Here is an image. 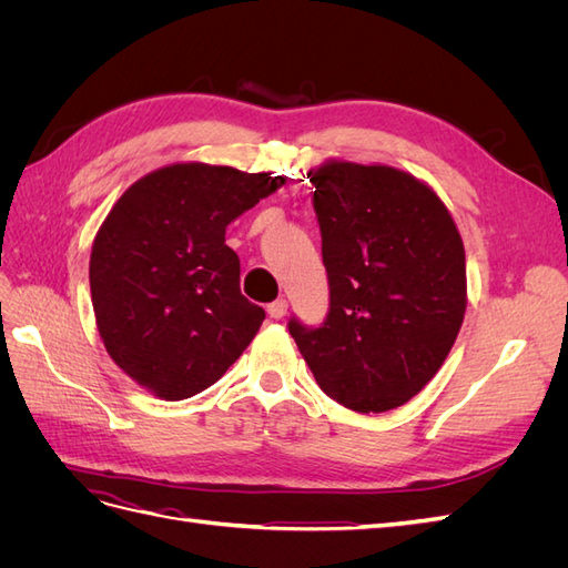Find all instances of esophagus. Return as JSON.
Segmentation results:
<instances>
[{
    "instance_id": "esophagus-1",
    "label": "esophagus",
    "mask_w": 568,
    "mask_h": 568,
    "mask_svg": "<svg viewBox=\"0 0 568 568\" xmlns=\"http://www.w3.org/2000/svg\"><path fill=\"white\" fill-rule=\"evenodd\" d=\"M286 307H288L286 298H277V301H272V303L267 305V315H270L272 320H282V317L286 315Z\"/></svg>"
}]
</instances>
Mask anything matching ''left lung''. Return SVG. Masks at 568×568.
<instances>
[{
	"instance_id": "obj_1",
	"label": "left lung",
	"mask_w": 568,
	"mask_h": 568,
	"mask_svg": "<svg viewBox=\"0 0 568 568\" xmlns=\"http://www.w3.org/2000/svg\"><path fill=\"white\" fill-rule=\"evenodd\" d=\"M329 277L320 326L288 320L320 388L355 412L405 405L434 379L467 311L464 244L445 203L390 165L307 173Z\"/></svg>"
}]
</instances>
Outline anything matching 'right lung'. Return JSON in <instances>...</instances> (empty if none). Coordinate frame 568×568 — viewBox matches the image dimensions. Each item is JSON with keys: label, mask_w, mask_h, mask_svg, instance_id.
Segmentation results:
<instances>
[{"label": "right lung", "mask_w": 568, "mask_h": 568, "mask_svg": "<svg viewBox=\"0 0 568 568\" xmlns=\"http://www.w3.org/2000/svg\"><path fill=\"white\" fill-rule=\"evenodd\" d=\"M284 184L272 173L175 163L115 201L90 255L92 305L113 363L163 400L213 386L261 329L242 296L230 222Z\"/></svg>", "instance_id": "add662e5"}]
</instances>
